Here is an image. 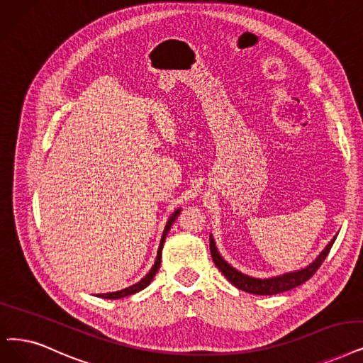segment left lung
<instances>
[{"instance_id":"obj_1","label":"left lung","mask_w":363,"mask_h":363,"mask_svg":"<svg viewBox=\"0 0 363 363\" xmlns=\"http://www.w3.org/2000/svg\"><path fill=\"white\" fill-rule=\"evenodd\" d=\"M335 238L337 237H333V240L326 245V249L320 255H318V257L307 268H303L301 271H295V272L283 274V275H279V277L265 279V280L249 277V275H245V274L237 271L235 268H232L229 264H226L222 259V256L219 255V252H217L216 244L211 237H210V252H211V257H213V262L216 264V267L220 269V272L235 287L241 289V291H244V292L253 294V295H277L281 292L291 291V289H295V287L301 286L302 283L310 280L315 274V271L322 267L323 260L326 259L328 253L330 252L332 244H333V241H335Z\"/></svg>"}]
</instances>
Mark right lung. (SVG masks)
<instances>
[{
    "label": "right lung",
    "mask_w": 363,
    "mask_h": 363,
    "mask_svg": "<svg viewBox=\"0 0 363 363\" xmlns=\"http://www.w3.org/2000/svg\"><path fill=\"white\" fill-rule=\"evenodd\" d=\"M179 214H180V210L174 211V213H172V216L169 217V220L167 222V226H165V229H164V234H162V238H161V244H159V249H157L156 262H155L153 268L150 269V272L146 275V277L141 279L138 283H135V284H133V286H129V287H126V289H122V291H118V292H111V294H101V295H98L99 298H104V299H121V298H125V296H129V295H134V294H137V292L143 291L144 287H147V286L150 284V281L153 280V277H155V275H156V272H157L159 267H161L162 247H164V242H165L167 234H168V232H169V229H171V225L174 223V220L177 219V216H179Z\"/></svg>",
    "instance_id": "add662e5"
}]
</instances>
